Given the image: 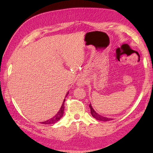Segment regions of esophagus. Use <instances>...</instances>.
<instances>
[{
    "mask_svg": "<svg viewBox=\"0 0 153 153\" xmlns=\"http://www.w3.org/2000/svg\"><path fill=\"white\" fill-rule=\"evenodd\" d=\"M77 85H78L79 86H82L83 85H84V83H83L82 80H79L78 82H77Z\"/></svg>",
    "mask_w": 153,
    "mask_h": 153,
    "instance_id": "esophagus-1",
    "label": "esophagus"
}]
</instances>
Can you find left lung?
<instances>
[{
	"mask_svg": "<svg viewBox=\"0 0 153 153\" xmlns=\"http://www.w3.org/2000/svg\"><path fill=\"white\" fill-rule=\"evenodd\" d=\"M89 107L90 108V113H91L92 117H94L96 120H99V121H110V120H112V119H111V118H107V117H103V116L100 115L99 114H98L94 109H93L91 104L89 105Z\"/></svg>",
	"mask_w": 153,
	"mask_h": 153,
	"instance_id": "left-lung-1",
	"label": "left lung"
}]
</instances>
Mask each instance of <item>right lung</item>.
Instances as JSON below:
<instances>
[{
	"mask_svg": "<svg viewBox=\"0 0 153 153\" xmlns=\"http://www.w3.org/2000/svg\"><path fill=\"white\" fill-rule=\"evenodd\" d=\"M68 94H69V92H67L66 96H65V97L67 95H68ZM65 99H64L60 110L59 111V112L56 113L53 118H51V119H50V120H48L46 121H43V122H40V123L42 124H53V123H55L57 122L59 120H60L61 118L63 117V115L64 108H65Z\"/></svg>",
	"mask_w": 153,
	"mask_h": 153,
	"instance_id": "1",
	"label": "right lung"
}]
</instances>
